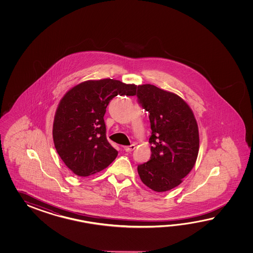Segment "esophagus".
I'll use <instances>...</instances> for the list:
<instances>
[{
  "mask_svg": "<svg viewBox=\"0 0 253 253\" xmlns=\"http://www.w3.org/2000/svg\"><path fill=\"white\" fill-rule=\"evenodd\" d=\"M134 148H135V145H127V146H124V150L126 152H131V151L134 150Z\"/></svg>",
  "mask_w": 253,
  "mask_h": 253,
  "instance_id": "34e87169",
  "label": "esophagus"
}]
</instances>
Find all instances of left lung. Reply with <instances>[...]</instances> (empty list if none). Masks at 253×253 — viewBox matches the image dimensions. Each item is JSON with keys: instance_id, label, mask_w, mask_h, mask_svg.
Returning a JSON list of instances; mask_svg holds the SVG:
<instances>
[{"instance_id": "1", "label": "left lung", "mask_w": 253, "mask_h": 253, "mask_svg": "<svg viewBox=\"0 0 253 253\" xmlns=\"http://www.w3.org/2000/svg\"><path fill=\"white\" fill-rule=\"evenodd\" d=\"M141 107L149 113V161L139 165L140 179L156 192L178 186L195 165L199 131L194 113L183 98L172 92L145 84L137 86Z\"/></svg>"}]
</instances>
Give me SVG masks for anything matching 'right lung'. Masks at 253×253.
<instances>
[{"mask_svg":"<svg viewBox=\"0 0 253 253\" xmlns=\"http://www.w3.org/2000/svg\"><path fill=\"white\" fill-rule=\"evenodd\" d=\"M136 86L105 79L72 87L60 100L54 118L55 148L65 165L79 176L102 171L118 151L108 143L104 116L113 97L134 96Z\"/></svg>","mask_w":253,"mask_h":253,"instance_id":"add662e5","label":"right lung"}]
</instances>
